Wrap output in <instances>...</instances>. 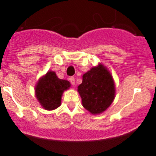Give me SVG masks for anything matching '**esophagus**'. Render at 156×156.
I'll return each instance as SVG.
<instances>
[{"mask_svg": "<svg viewBox=\"0 0 156 156\" xmlns=\"http://www.w3.org/2000/svg\"><path fill=\"white\" fill-rule=\"evenodd\" d=\"M69 80H70L71 84H72L73 86L75 85V79H74L73 76H71L70 78H69Z\"/></svg>", "mask_w": 156, "mask_h": 156, "instance_id": "1", "label": "esophagus"}]
</instances>
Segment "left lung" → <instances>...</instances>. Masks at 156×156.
Masks as SVG:
<instances>
[{
  "mask_svg": "<svg viewBox=\"0 0 156 156\" xmlns=\"http://www.w3.org/2000/svg\"><path fill=\"white\" fill-rule=\"evenodd\" d=\"M83 106L91 114L104 111L113 102L115 95L114 83L111 73L100 64L83 76V82L78 87Z\"/></svg>",
  "mask_w": 156,
  "mask_h": 156,
  "instance_id": "1",
  "label": "left lung"
}]
</instances>
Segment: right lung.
Listing matches in <instances>:
<instances>
[{"mask_svg":"<svg viewBox=\"0 0 156 156\" xmlns=\"http://www.w3.org/2000/svg\"><path fill=\"white\" fill-rule=\"evenodd\" d=\"M69 87V81L58 79L55 73L49 71L38 80L35 87V95L41 105L51 111L60 106L62 93Z\"/></svg>","mask_w":156,"mask_h":156,"instance_id":"right-lung-1","label":"right lung"}]
</instances>
